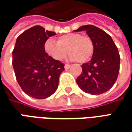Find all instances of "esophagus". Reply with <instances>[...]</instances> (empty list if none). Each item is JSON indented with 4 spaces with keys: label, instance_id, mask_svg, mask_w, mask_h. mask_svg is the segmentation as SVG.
Instances as JSON below:
<instances>
[{
    "label": "esophagus",
    "instance_id": "obj_1",
    "mask_svg": "<svg viewBox=\"0 0 132 132\" xmlns=\"http://www.w3.org/2000/svg\"><path fill=\"white\" fill-rule=\"evenodd\" d=\"M70 67H71V66H70V65H69V64H65V66H64V68H65V69H69Z\"/></svg>",
    "mask_w": 132,
    "mask_h": 132
}]
</instances>
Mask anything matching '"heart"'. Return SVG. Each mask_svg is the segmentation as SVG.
Instances as JSON below:
<instances>
[{
  "mask_svg": "<svg viewBox=\"0 0 132 132\" xmlns=\"http://www.w3.org/2000/svg\"><path fill=\"white\" fill-rule=\"evenodd\" d=\"M94 42L90 37L79 33H69L58 37L56 42L49 39L44 44V50L54 60L61 61L67 54L71 61L86 63L93 56Z\"/></svg>",
  "mask_w": 132,
  "mask_h": 132,
  "instance_id": "b5f03b06",
  "label": "heart"
}]
</instances>
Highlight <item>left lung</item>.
<instances>
[{
  "label": "left lung",
  "instance_id": "left-lung-1",
  "mask_svg": "<svg viewBox=\"0 0 132 132\" xmlns=\"http://www.w3.org/2000/svg\"><path fill=\"white\" fill-rule=\"evenodd\" d=\"M86 31L94 42L91 60L82 65V73L76 79L82 90L100 95L109 90L117 79L120 56L117 47L108 33L94 25L79 27L75 32Z\"/></svg>",
  "mask_w": 132,
  "mask_h": 132
}]
</instances>
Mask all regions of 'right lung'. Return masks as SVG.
Masks as SVG:
<instances>
[{"mask_svg": "<svg viewBox=\"0 0 132 132\" xmlns=\"http://www.w3.org/2000/svg\"><path fill=\"white\" fill-rule=\"evenodd\" d=\"M54 32L36 25L18 36L13 52V66L22 90L30 97L44 99L56 90L64 64L46 54L44 44Z\"/></svg>", "mask_w": 132, "mask_h": 132, "instance_id": "1", "label": "right lung"}]
</instances>
